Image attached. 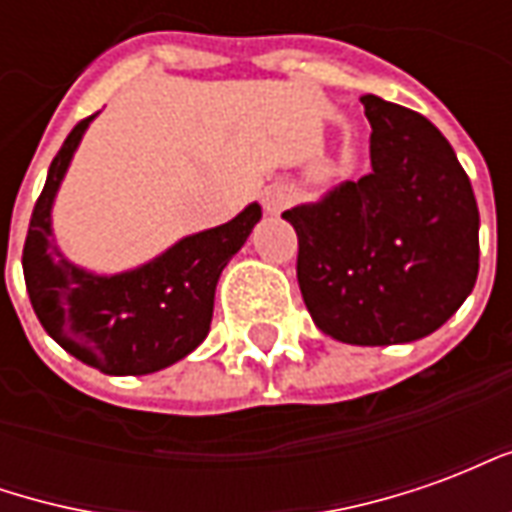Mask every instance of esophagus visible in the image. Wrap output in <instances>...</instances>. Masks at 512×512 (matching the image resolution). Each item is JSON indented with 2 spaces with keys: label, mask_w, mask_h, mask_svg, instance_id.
Here are the masks:
<instances>
[{
  "label": "esophagus",
  "mask_w": 512,
  "mask_h": 512,
  "mask_svg": "<svg viewBox=\"0 0 512 512\" xmlns=\"http://www.w3.org/2000/svg\"><path fill=\"white\" fill-rule=\"evenodd\" d=\"M290 200H293V191H290L288 186H282V183H274V186H268V189L263 191V208H266L268 213L285 211L290 205Z\"/></svg>",
  "instance_id": "1"
}]
</instances>
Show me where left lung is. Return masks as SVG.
I'll use <instances>...</instances> for the list:
<instances>
[{
    "label": "left lung",
    "instance_id": "1",
    "mask_svg": "<svg viewBox=\"0 0 512 512\" xmlns=\"http://www.w3.org/2000/svg\"><path fill=\"white\" fill-rule=\"evenodd\" d=\"M370 172L282 213L299 235L301 296L348 345L414 343L472 293L480 213L469 175L428 117L365 95Z\"/></svg>",
    "mask_w": 512,
    "mask_h": 512
}]
</instances>
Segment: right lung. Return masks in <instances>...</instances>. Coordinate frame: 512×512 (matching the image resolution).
<instances>
[{"instance_id":"1","label":"right lung","mask_w":512,"mask_h":512,"mask_svg":"<svg viewBox=\"0 0 512 512\" xmlns=\"http://www.w3.org/2000/svg\"><path fill=\"white\" fill-rule=\"evenodd\" d=\"M93 117L76 123L51 161L29 219L24 282L38 321L68 354L106 376H147L180 362L208 337L216 282L263 211L252 202L227 224L186 235L123 274L84 271L54 244L51 205Z\"/></svg>"}]
</instances>
